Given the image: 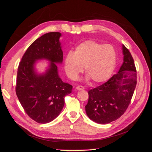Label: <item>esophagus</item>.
Segmentation results:
<instances>
[{
    "label": "esophagus",
    "instance_id": "esophagus-1",
    "mask_svg": "<svg viewBox=\"0 0 152 152\" xmlns=\"http://www.w3.org/2000/svg\"><path fill=\"white\" fill-rule=\"evenodd\" d=\"M76 89L78 91H80V90H84V87L82 86H78L76 87Z\"/></svg>",
    "mask_w": 152,
    "mask_h": 152
}]
</instances>
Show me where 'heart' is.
I'll return each mask as SVG.
<instances>
[{
	"label": "heart",
	"instance_id": "b5f03b06",
	"mask_svg": "<svg viewBox=\"0 0 152 152\" xmlns=\"http://www.w3.org/2000/svg\"><path fill=\"white\" fill-rule=\"evenodd\" d=\"M116 62L117 53L112 45L87 40L77 46L73 53L66 55L65 70L70 79L76 80L84 67L87 78L101 83L112 75Z\"/></svg>",
	"mask_w": 152,
	"mask_h": 152
}]
</instances>
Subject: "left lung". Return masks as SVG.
<instances>
[{
    "mask_svg": "<svg viewBox=\"0 0 152 152\" xmlns=\"http://www.w3.org/2000/svg\"><path fill=\"white\" fill-rule=\"evenodd\" d=\"M123 63L118 72L88 91L87 115L98 124H108L120 118L131 103L137 83L136 69L131 54L122 45Z\"/></svg>",
    "mask_w": 152,
    "mask_h": 152,
    "instance_id": "8db88e82",
    "label": "left lung"
}]
</instances>
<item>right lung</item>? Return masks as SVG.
<instances>
[{
	"instance_id": "obj_1",
	"label": "right lung",
	"mask_w": 152,
	"mask_h": 152,
	"mask_svg": "<svg viewBox=\"0 0 152 152\" xmlns=\"http://www.w3.org/2000/svg\"><path fill=\"white\" fill-rule=\"evenodd\" d=\"M59 32H49L36 39L27 49L18 68L16 93L29 117L40 124L49 123L60 113L65 97L72 86L63 82L56 63L63 61ZM47 59L51 63L45 73L36 72V61Z\"/></svg>"
}]
</instances>
